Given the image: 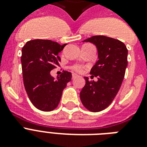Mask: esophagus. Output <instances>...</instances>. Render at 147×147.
<instances>
[{
    "instance_id": "esophagus-1",
    "label": "esophagus",
    "mask_w": 147,
    "mask_h": 147,
    "mask_svg": "<svg viewBox=\"0 0 147 147\" xmlns=\"http://www.w3.org/2000/svg\"><path fill=\"white\" fill-rule=\"evenodd\" d=\"M77 74H76V73H72V79H74V78H76V77H77Z\"/></svg>"
}]
</instances>
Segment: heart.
<instances>
[{
    "label": "heart",
    "mask_w": 147,
    "mask_h": 147,
    "mask_svg": "<svg viewBox=\"0 0 147 147\" xmlns=\"http://www.w3.org/2000/svg\"><path fill=\"white\" fill-rule=\"evenodd\" d=\"M73 69H75V70H76V71H80L81 67L78 66V65H76V66L73 67Z\"/></svg>",
    "instance_id": "obj_1"
}]
</instances>
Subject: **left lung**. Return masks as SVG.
Returning a JSON list of instances; mask_svg holds the SVG:
<instances>
[{
    "label": "left lung",
    "instance_id": "8db88e82",
    "mask_svg": "<svg viewBox=\"0 0 147 147\" xmlns=\"http://www.w3.org/2000/svg\"><path fill=\"white\" fill-rule=\"evenodd\" d=\"M83 42L96 46L98 60L90 74L98 81L84 77L85 85L80 92L82 103L91 111L105 109L113 101L121 86L127 66V49L120 40L105 36H94Z\"/></svg>",
    "mask_w": 147,
    "mask_h": 147
}]
</instances>
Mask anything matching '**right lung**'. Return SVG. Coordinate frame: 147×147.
Listing matches in <instances>:
<instances>
[{
    "mask_svg": "<svg viewBox=\"0 0 147 147\" xmlns=\"http://www.w3.org/2000/svg\"><path fill=\"white\" fill-rule=\"evenodd\" d=\"M63 45L47 40L28 41L22 49L21 64L25 90L37 109L50 111L57 107L71 73L63 71L55 79L50 71L59 65V53Z\"/></svg>",
    "mask_w": 147,
    "mask_h": 147,
    "instance_id": "right-lung-1",
    "label": "right lung"
}]
</instances>
